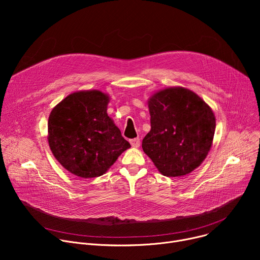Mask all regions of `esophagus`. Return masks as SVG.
Instances as JSON below:
<instances>
[{
	"mask_svg": "<svg viewBox=\"0 0 260 260\" xmlns=\"http://www.w3.org/2000/svg\"><path fill=\"white\" fill-rule=\"evenodd\" d=\"M129 143H131V145L133 146V147H135V148H138V147H140V139L139 138H136V139H132V140H129Z\"/></svg>",
	"mask_w": 260,
	"mask_h": 260,
	"instance_id": "obj_1",
	"label": "esophagus"
}]
</instances>
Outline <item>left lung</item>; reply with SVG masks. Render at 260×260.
<instances>
[{"label":"left lung","mask_w":260,"mask_h":260,"mask_svg":"<svg viewBox=\"0 0 260 260\" xmlns=\"http://www.w3.org/2000/svg\"><path fill=\"white\" fill-rule=\"evenodd\" d=\"M151 129L142 142L144 152L167 177L190 174L207 157L216 127L210 106L190 89L176 86L148 100Z\"/></svg>","instance_id":"8db88e82"}]
</instances>
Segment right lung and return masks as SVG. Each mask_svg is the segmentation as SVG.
Returning a JSON list of instances; mask_svg holds the SVG:
<instances>
[{
	"instance_id": "right-lung-1",
	"label": "right lung",
	"mask_w": 260,
	"mask_h": 260,
	"mask_svg": "<svg viewBox=\"0 0 260 260\" xmlns=\"http://www.w3.org/2000/svg\"><path fill=\"white\" fill-rule=\"evenodd\" d=\"M110 98L101 90L73 92L48 119V144L57 161L80 178L105 174L131 147L107 114Z\"/></svg>"
}]
</instances>
